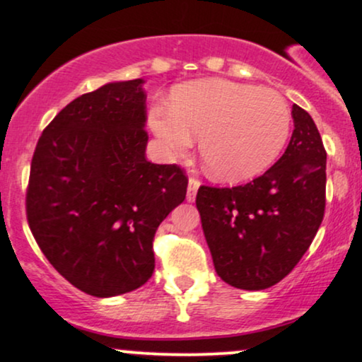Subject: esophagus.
<instances>
[{
	"label": "esophagus",
	"instance_id": "1",
	"mask_svg": "<svg viewBox=\"0 0 362 362\" xmlns=\"http://www.w3.org/2000/svg\"><path fill=\"white\" fill-rule=\"evenodd\" d=\"M199 187H201V182H199V178L190 177L189 178V187H187V201H189V202L194 201Z\"/></svg>",
	"mask_w": 362,
	"mask_h": 362
}]
</instances>
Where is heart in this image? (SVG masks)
<instances>
[{
	"label": "heart",
	"mask_w": 362,
	"mask_h": 362,
	"mask_svg": "<svg viewBox=\"0 0 362 362\" xmlns=\"http://www.w3.org/2000/svg\"><path fill=\"white\" fill-rule=\"evenodd\" d=\"M293 115L279 91L219 78L187 83L173 91L172 107L149 110V127L173 155L192 146L211 175L242 182L264 173L288 144Z\"/></svg>",
	"instance_id": "heart-1"
}]
</instances>
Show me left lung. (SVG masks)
<instances>
[{"label":"left lung","instance_id":"left-lung-1","mask_svg":"<svg viewBox=\"0 0 362 362\" xmlns=\"http://www.w3.org/2000/svg\"><path fill=\"white\" fill-rule=\"evenodd\" d=\"M294 131L264 175L238 187H199L195 206L214 269L238 289H267L308 250L325 213L327 151L313 119L293 105Z\"/></svg>","mask_w":362,"mask_h":362}]
</instances>
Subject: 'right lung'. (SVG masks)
<instances>
[{"label":"right lung","instance_id":"right-lung-1","mask_svg":"<svg viewBox=\"0 0 362 362\" xmlns=\"http://www.w3.org/2000/svg\"><path fill=\"white\" fill-rule=\"evenodd\" d=\"M143 83H107L74 98L32 158V235L66 281L97 298L134 291L153 276L155 233L189 184L177 165L146 160Z\"/></svg>","mask_w":362,"mask_h":362}]
</instances>
